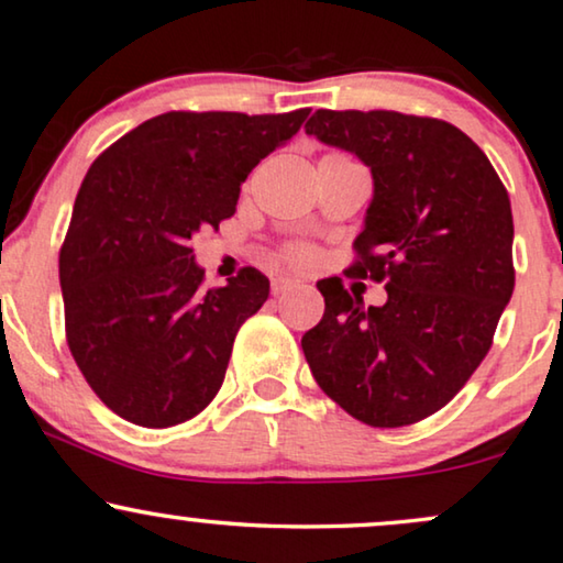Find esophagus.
Here are the masks:
<instances>
[{"label":"esophagus","instance_id":"1","mask_svg":"<svg viewBox=\"0 0 563 563\" xmlns=\"http://www.w3.org/2000/svg\"><path fill=\"white\" fill-rule=\"evenodd\" d=\"M292 288H298V280H290V278H273V292L275 296H283V292H288Z\"/></svg>","mask_w":563,"mask_h":563}]
</instances>
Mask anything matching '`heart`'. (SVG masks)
I'll list each match as a JSON object with an SVG mask.
<instances>
[{
  "mask_svg": "<svg viewBox=\"0 0 563 563\" xmlns=\"http://www.w3.org/2000/svg\"><path fill=\"white\" fill-rule=\"evenodd\" d=\"M288 260H290L292 265H306L308 260H311V252H308L306 247H292L288 252Z\"/></svg>",
  "mask_w": 563,
  "mask_h": 563,
  "instance_id": "heart-1",
  "label": "heart"
}]
</instances>
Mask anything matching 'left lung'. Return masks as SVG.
I'll return each mask as SVG.
<instances>
[{
	"instance_id": "8db88e82",
	"label": "left lung",
	"mask_w": 563,
	"mask_h": 563,
	"mask_svg": "<svg viewBox=\"0 0 563 563\" xmlns=\"http://www.w3.org/2000/svg\"><path fill=\"white\" fill-rule=\"evenodd\" d=\"M306 134L357 155L372 201L350 275L385 283L364 308L342 280H319L323 319L300 339L316 383L375 429L437 413L493 346L516 288L512 211L487 155L431 117L319 109Z\"/></svg>"
}]
</instances>
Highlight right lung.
I'll list each match as a JSON object with an SVG mask.
<instances>
[{"mask_svg":"<svg viewBox=\"0 0 563 563\" xmlns=\"http://www.w3.org/2000/svg\"><path fill=\"white\" fill-rule=\"evenodd\" d=\"M308 112H168L86 173L58 260L66 339L86 383L124 421L168 429L219 393L236 331L271 280L244 267L203 290L191 236L232 217L252 168Z\"/></svg>","mask_w":563,"mask_h":563,"instance_id":"obj_1","label":"right lung"}]
</instances>
